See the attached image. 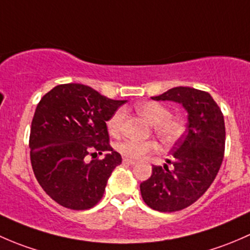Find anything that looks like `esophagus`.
Returning <instances> with one entry per match:
<instances>
[{"label":"esophagus","instance_id":"obj_1","mask_svg":"<svg viewBox=\"0 0 250 250\" xmlns=\"http://www.w3.org/2000/svg\"><path fill=\"white\" fill-rule=\"evenodd\" d=\"M123 161H124V163L127 164V165H135L136 164L135 160H131V159H126V158Z\"/></svg>","mask_w":250,"mask_h":250}]
</instances>
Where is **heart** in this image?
<instances>
[{"instance_id": "obj_1", "label": "heart", "mask_w": 250, "mask_h": 250, "mask_svg": "<svg viewBox=\"0 0 250 250\" xmlns=\"http://www.w3.org/2000/svg\"><path fill=\"white\" fill-rule=\"evenodd\" d=\"M136 110L151 123L154 133L164 144L169 146L181 140L185 131L184 122L181 118L171 115V112L165 104L154 101L142 102V104H136ZM124 118L125 110L123 108L117 109L108 118L106 127L110 135L118 136L122 132ZM117 149L126 159L140 160L148 154L154 153L158 149V143L154 140H125L118 144Z\"/></svg>"}]
</instances>
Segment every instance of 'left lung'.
<instances>
[{
	"mask_svg": "<svg viewBox=\"0 0 250 250\" xmlns=\"http://www.w3.org/2000/svg\"><path fill=\"white\" fill-rule=\"evenodd\" d=\"M151 99L178 102L188 112L187 133L172 149L173 161L167 160L173 168L153 166L150 178L140 185L149 207L177 212L196 202L219 172L225 150L224 115L208 92L194 87H172Z\"/></svg>",
	"mask_w": 250,
	"mask_h": 250,
	"instance_id": "8db88e82",
	"label": "left lung"
}]
</instances>
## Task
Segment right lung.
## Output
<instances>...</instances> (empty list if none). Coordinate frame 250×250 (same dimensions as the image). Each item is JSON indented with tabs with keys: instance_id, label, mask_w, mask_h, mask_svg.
I'll use <instances>...</instances> for the list:
<instances>
[{
	"instance_id": "obj_1",
	"label": "right lung",
	"mask_w": 250,
	"mask_h": 250,
	"mask_svg": "<svg viewBox=\"0 0 250 250\" xmlns=\"http://www.w3.org/2000/svg\"><path fill=\"white\" fill-rule=\"evenodd\" d=\"M126 101L110 100L83 84H61L41 99L30 132V158L42 189L62 207L89 209L104 196L122 164L109 146L106 122ZM107 154L85 161L89 153Z\"/></svg>"
}]
</instances>
